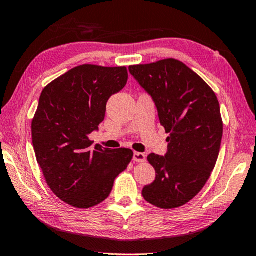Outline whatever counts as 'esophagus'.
<instances>
[{"instance_id": "34e87169", "label": "esophagus", "mask_w": 256, "mask_h": 256, "mask_svg": "<svg viewBox=\"0 0 256 256\" xmlns=\"http://www.w3.org/2000/svg\"><path fill=\"white\" fill-rule=\"evenodd\" d=\"M132 159H134V162H142L146 160V154L142 152H134Z\"/></svg>"}]
</instances>
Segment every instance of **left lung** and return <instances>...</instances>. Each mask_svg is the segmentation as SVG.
I'll list each match as a JSON object with an SVG mask.
<instances>
[{"mask_svg": "<svg viewBox=\"0 0 256 256\" xmlns=\"http://www.w3.org/2000/svg\"><path fill=\"white\" fill-rule=\"evenodd\" d=\"M129 72L154 100L170 134L168 152L148 156L156 179L142 195L158 208H178L201 192L216 165L223 136L220 102L198 74L174 58L130 66Z\"/></svg>", "mask_w": 256, "mask_h": 256, "instance_id": "obj_1", "label": "left lung"}]
</instances>
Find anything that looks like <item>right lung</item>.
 Listing matches in <instances>:
<instances>
[{
  "instance_id": "1",
  "label": "right lung",
  "mask_w": 256,
  "mask_h": 256,
  "mask_svg": "<svg viewBox=\"0 0 256 256\" xmlns=\"http://www.w3.org/2000/svg\"><path fill=\"white\" fill-rule=\"evenodd\" d=\"M128 80L126 66H76L44 88L32 121V143L47 184L68 204L88 209L112 192L127 168L130 149L92 148L88 140L105 119L106 104Z\"/></svg>"
}]
</instances>
